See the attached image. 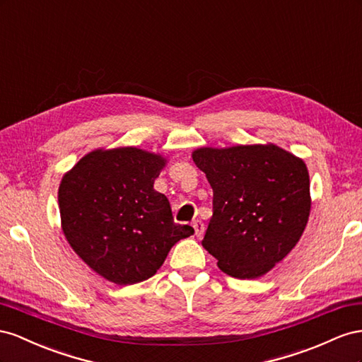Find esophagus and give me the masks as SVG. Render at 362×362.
<instances>
[{
  "mask_svg": "<svg viewBox=\"0 0 362 362\" xmlns=\"http://www.w3.org/2000/svg\"><path fill=\"white\" fill-rule=\"evenodd\" d=\"M192 227H194V230H195V235H197L199 238H202L203 233H204V224H203V221L202 220H195L192 223Z\"/></svg>",
  "mask_w": 362,
  "mask_h": 362,
  "instance_id": "34e87169",
  "label": "esophagus"
}]
</instances>
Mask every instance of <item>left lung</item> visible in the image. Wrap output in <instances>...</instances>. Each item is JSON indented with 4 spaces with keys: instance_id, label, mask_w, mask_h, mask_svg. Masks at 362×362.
I'll return each instance as SVG.
<instances>
[{
    "instance_id": "left-lung-1",
    "label": "left lung",
    "mask_w": 362,
    "mask_h": 362,
    "mask_svg": "<svg viewBox=\"0 0 362 362\" xmlns=\"http://www.w3.org/2000/svg\"><path fill=\"white\" fill-rule=\"evenodd\" d=\"M192 159L214 192L203 247L227 274L264 276L306 227L311 197L305 162L273 144L199 148Z\"/></svg>"
}]
</instances>
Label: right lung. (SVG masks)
Listing matches in <instances>:
<instances>
[{"label":"right lung","mask_w":362,"mask_h":362,"mask_svg":"<svg viewBox=\"0 0 362 362\" xmlns=\"http://www.w3.org/2000/svg\"><path fill=\"white\" fill-rule=\"evenodd\" d=\"M165 160L133 147L92 151L62 179V229L92 270L117 285L146 281L194 229L153 189Z\"/></svg>","instance_id":"right-lung-1"}]
</instances>
